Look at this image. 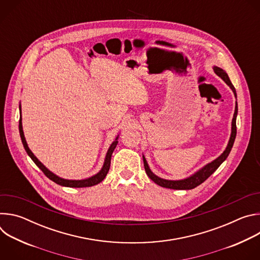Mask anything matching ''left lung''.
Segmentation results:
<instances>
[{"instance_id":"left-lung-1","label":"left lung","mask_w":260,"mask_h":260,"mask_svg":"<svg viewBox=\"0 0 260 260\" xmlns=\"http://www.w3.org/2000/svg\"><path fill=\"white\" fill-rule=\"evenodd\" d=\"M214 72L217 74V75L223 80L231 88L232 90L234 91L235 93V96L237 98V92H236V88L235 86L233 85V83L231 82L230 78H229V75L228 74L218 67H214ZM237 115H238V103H236V109H235V114H234V118H233V122H232V135H231V138H230V142L228 144V147L226 149L224 150V152L222 153L218 158H216L215 160H213L212 162L208 164L207 166H205L203 169H201L199 172H197L194 175L184 179V180H178V181H172V180H165V179H161L159 177H157L156 175H154L151 170L149 169V167H148V164L145 159V157L143 156V161H144V167H145V171H146V174L148 175V177H149L153 182H155L157 185H159V186L161 187H166V188H170V189H178V190H188V189H193L194 187L199 186L200 184H202L203 182H205L219 167L220 165L223 162L231 150L233 148V145L235 143V139H236V136H237V124H236V120H237Z\"/></svg>"}]
</instances>
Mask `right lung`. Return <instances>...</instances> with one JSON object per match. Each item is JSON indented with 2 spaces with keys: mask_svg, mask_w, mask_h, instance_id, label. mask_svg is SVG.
Wrapping results in <instances>:
<instances>
[{
  "mask_svg": "<svg viewBox=\"0 0 260 260\" xmlns=\"http://www.w3.org/2000/svg\"><path fill=\"white\" fill-rule=\"evenodd\" d=\"M19 109H20V106H19ZM19 134H20V138H21V141H22V144H23V147L24 149L26 151V153L28 154V156L32 159V161L37 165V167H38L44 174L47 178H49L50 180H52L53 182H55L56 184L58 185H61V186H67V187H75V188H80V187H90V186H93V185H96L99 184L100 182H102L105 177L107 176L108 172H109V169H110V164H111V156H112V153L114 151V149L117 146V139L118 137L115 139V141L111 144L109 150L107 152V155H106V158H105V162H104V166L102 168V170L94 176L90 177V178H87V179H84V180H67V179H62L56 175H54L53 173H51L45 166H43L42 162L39 161V159L37 158L34 153L29 150V148L26 144V141H25V138H24V135H23V131H22V123H21V115H20V119H19Z\"/></svg>",
  "mask_w": 260,
  "mask_h": 260,
  "instance_id": "obj_1",
  "label": "right lung"
}]
</instances>
